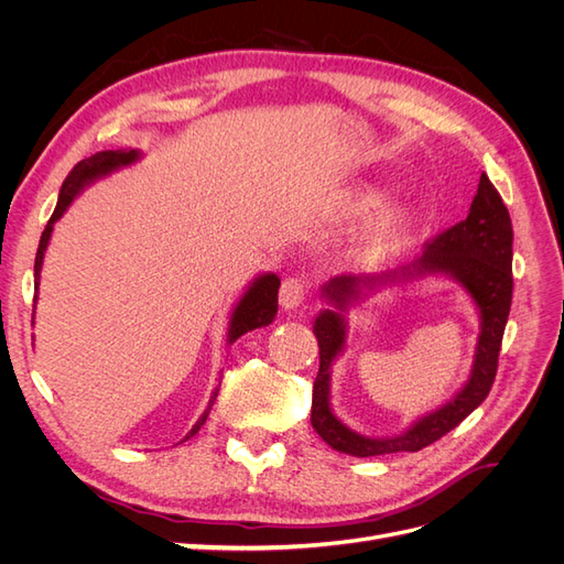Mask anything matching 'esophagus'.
I'll use <instances>...</instances> for the list:
<instances>
[{
	"instance_id": "1",
	"label": "esophagus",
	"mask_w": 564,
	"mask_h": 564,
	"mask_svg": "<svg viewBox=\"0 0 564 564\" xmlns=\"http://www.w3.org/2000/svg\"><path fill=\"white\" fill-rule=\"evenodd\" d=\"M303 299H305V284H303V280L286 278L282 282V289H280V305H282V308L292 313L303 303Z\"/></svg>"
}]
</instances>
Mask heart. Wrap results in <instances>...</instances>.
Segmentation results:
<instances>
[{"label": "heart", "mask_w": 564, "mask_h": 564, "mask_svg": "<svg viewBox=\"0 0 564 564\" xmlns=\"http://www.w3.org/2000/svg\"><path fill=\"white\" fill-rule=\"evenodd\" d=\"M386 202V191L379 185H360L355 191L340 195L336 204V214L340 218H362L377 212ZM416 230L414 212L404 204H390L369 224L355 235L352 256L362 263H381L398 253Z\"/></svg>", "instance_id": "b5f03b06"}]
</instances>
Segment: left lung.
Here are the masks:
<instances>
[{
	"label": "left lung",
	"mask_w": 564,
	"mask_h": 564,
	"mask_svg": "<svg viewBox=\"0 0 564 564\" xmlns=\"http://www.w3.org/2000/svg\"><path fill=\"white\" fill-rule=\"evenodd\" d=\"M425 276L456 281L476 303L481 315L474 367L469 381L433 413L417 420L398 436L369 438L352 432L330 409V367L347 345L348 310L383 288H397ZM319 299L327 303L313 322L319 344V371L313 383L311 423L315 433L340 454L379 456L419 452L454 431L473 409L489 395L497 377L501 338L513 299V224L497 187L487 174L473 197L466 220L440 232L414 263L379 275H340L322 286Z\"/></svg>",
	"instance_id": "8db88e82"
}]
</instances>
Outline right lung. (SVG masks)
<instances>
[{
	"mask_svg": "<svg viewBox=\"0 0 564 564\" xmlns=\"http://www.w3.org/2000/svg\"><path fill=\"white\" fill-rule=\"evenodd\" d=\"M141 158H143V152L133 150V148L131 150H104V152H96V155H91L87 160H82L73 169V172L67 174V178L61 185L56 209L48 218V224L42 232L40 249H37V259H35V289H37V294H40V275H42V265H44V253H46V247L51 242V232H54L56 220H61V216L67 212V207H70L73 199L87 191L89 185H94L96 181L106 178L115 172H122V169L135 164ZM278 289H280V278L275 275V272H263V275L253 278L249 282V286L245 289V294L240 296V301L235 303V308H232L230 319H228V334H226L228 346H232L242 334L268 327V324L275 319V315H278ZM37 294H35V303H37ZM32 324H35V317H32ZM216 395H218V388L214 390V395H212L207 409H204L202 416L191 429V433L185 435V440L193 437L202 429L204 421H207L212 406L216 402Z\"/></svg>",
	"mask_w": 564,
	"mask_h": 564,
	"instance_id": "add662e5",
	"label": "right lung"
}]
</instances>
